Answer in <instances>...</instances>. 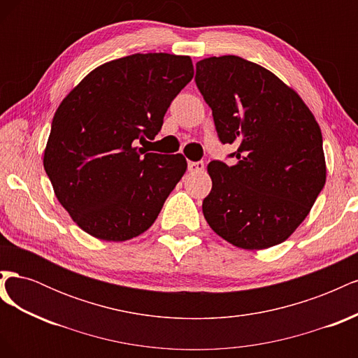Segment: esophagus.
Masks as SVG:
<instances>
[{
    "label": "esophagus",
    "instance_id": "34e87169",
    "mask_svg": "<svg viewBox=\"0 0 358 358\" xmlns=\"http://www.w3.org/2000/svg\"><path fill=\"white\" fill-rule=\"evenodd\" d=\"M188 170L192 173L203 171L204 170V162L203 161H189L188 162Z\"/></svg>",
    "mask_w": 358,
    "mask_h": 358
}]
</instances>
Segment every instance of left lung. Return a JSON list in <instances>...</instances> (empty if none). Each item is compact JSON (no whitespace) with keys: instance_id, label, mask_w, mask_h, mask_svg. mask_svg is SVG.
<instances>
[{"instance_id":"8db88e82","label":"left lung","mask_w":358,"mask_h":358,"mask_svg":"<svg viewBox=\"0 0 358 358\" xmlns=\"http://www.w3.org/2000/svg\"><path fill=\"white\" fill-rule=\"evenodd\" d=\"M196 83L222 143L227 166L210 161L212 189L203 215L224 241L242 249L285 242L305 221L326 183L322 136L300 95L278 76L236 55L197 62Z\"/></svg>"}]
</instances>
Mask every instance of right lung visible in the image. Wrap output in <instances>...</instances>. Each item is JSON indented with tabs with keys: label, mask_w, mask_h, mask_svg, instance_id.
Here are the masks:
<instances>
[{
	"label": "right lung",
	"mask_w": 358,
	"mask_h": 358,
	"mask_svg": "<svg viewBox=\"0 0 358 358\" xmlns=\"http://www.w3.org/2000/svg\"><path fill=\"white\" fill-rule=\"evenodd\" d=\"M192 76L189 57L134 53L96 67L61 101L43 166L58 201L83 231L124 242L155 222L187 159L137 143L155 138Z\"/></svg>",
	"instance_id": "right-lung-1"
}]
</instances>
